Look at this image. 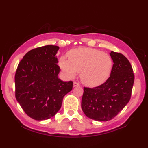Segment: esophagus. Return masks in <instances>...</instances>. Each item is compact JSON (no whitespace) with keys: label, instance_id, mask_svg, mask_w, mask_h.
<instances>
[{"label":"esophagus","instance_id":"obj_1","mask_svg":"<svg viewBox=\"0 0 148 148\" xmlns=\"http://www.w3.org/2000/svg\"><path fill=\"white\" fill-rule=\"evenodd\" d=\"M79 86V84L77 82H76V81H74V83H73V86L76 87V86Z\"/></svg>","mask_w":148,"mask_h":148}]
</instances>
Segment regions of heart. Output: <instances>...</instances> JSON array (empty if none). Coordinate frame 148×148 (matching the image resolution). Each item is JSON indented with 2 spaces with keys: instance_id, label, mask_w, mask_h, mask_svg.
Returning a JSON list of instances; mask_svg holds the SVG:
<instances>
[{
  "instance_id": "obj_1",
  "label": "heart",
  "mask_w": 148,
  "mask_h": 148,
  "mask_svg": "<svg viewBox=\"0 0 148 148\" xmlns=\"http://www.w3.org/2000/svg\"><path fill=\"white\" fill-rule=\"evenodd\" d=\"M69 60L60 58L59 65L70 78L80 72V79L86 86H97L104 83L109 77L112 60L109 55L100 50L81 48L72 49L68 53Z\"/></svg>"
}]
</instances>
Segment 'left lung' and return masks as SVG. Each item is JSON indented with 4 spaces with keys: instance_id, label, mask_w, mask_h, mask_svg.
I'll use <instances>...</instances> for the list:
<instances>
[{
    "instance_id": "1",
    "label": "left lung",
    "mask_w": 148,
    "mask_h": 148,
    "mask_svg": "<svg viewBox=\"0 0 148 148\" xmlns=\"http://www.w3.org/2000/svg\"><path fill=\"white\" fill-rule=\"evenodd\" d=\"M110 55L114 62L110 77L101 85L83 89L81 108L93 120H111L131 98L134 74L130 63L121 53L111 51Z\"/></svg>"
}]
</instances>
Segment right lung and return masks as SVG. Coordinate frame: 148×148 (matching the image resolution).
<instances>
[{"instance_id":"1","label":"right lung","mask_w":148,"mask_h":148,"mask_svg":"<svg viewBox=\"0 0 148 148\" xmlns=\"http://www.w3.org/2000/svg\"><path fill=\"white\" fill-rule=\"evenodd\" d=\"M58 49L57 46L47 45L30 50L16 71V99L25 112L36 120L54 116L64 96L72 89V81H63L58 77Z\"/></svg>"}]
</instances>
